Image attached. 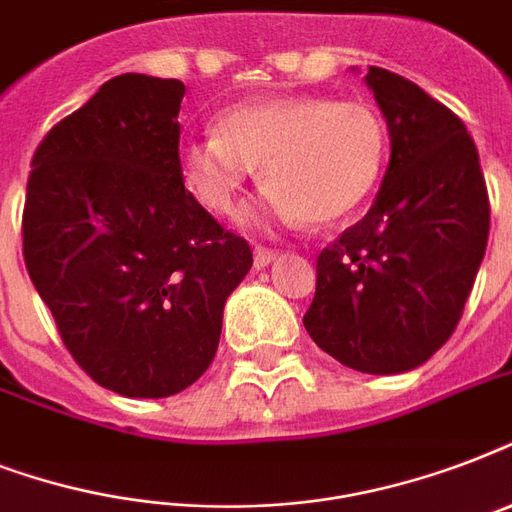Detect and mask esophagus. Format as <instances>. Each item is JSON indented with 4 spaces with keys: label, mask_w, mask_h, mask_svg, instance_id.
Instances as JSON below:
<instances>
[{
    "label": "esophagus",
    "mask_w": 512,
    "mask_h": 512,
    "mask_svg": "<svg viewBox=\"0 0 512 512\" xmlns=\"http://www.w3.org/2000/svg\"><path fill=\"white\" fill-rule=\"evenodd\" d=\"M276 257H279V252H276V249L257 247L255 249V268L257 271H260V268H268V265H271Z\"/></svg>",
    "instance_id": "34e87169"
}]
</instances>
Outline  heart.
<instances>
[{
  "label": "heart",
  "instance_id": "heart-1",
  "mask_svg": "<svg viewBox=\"0 0 512 512\" xmlns=\"http://www.w3.org/2000/svg\"><path fill=\"white\" fill-rule=\"evenodd\" d=\"M388 148L382 116L364 100L321 95L271 98L228 108L217 138L180 146V177L201 207L231 215L252 167L268 185L249 225L337 223L380 180Z\"/></svg>",
  "mask_w": 512,
  "mask_h": 512
}]
</instances>
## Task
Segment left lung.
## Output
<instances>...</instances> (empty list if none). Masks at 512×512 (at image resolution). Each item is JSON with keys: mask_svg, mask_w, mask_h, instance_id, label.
Here are the masks:
<instances>
[{"mask_svg": "<svg viewBox=\"0 0 512 512\" xmlns=\"http://www.w3.org/2000/svg\"><path fill=\"white\" fill-rule=\"evenodd\" d=\"M364 82L388 122V170L369 212L316 260L303 324L340 364L401 374L457 329L489 241V193L460 116L385 68Z\"/></svg>", "mask_w": 512, "mask_h": 512, "instance_id": "8db88e82", "label": "left lung"}]
</instances>
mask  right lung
<instances>
[{"mask_svg":"<svg viewBox=\"0 0 512 512\" xmlns=\"http://www.w3.org/2000/svg\"><path fill=\"white\" fill-rule=\"evenodd\" d=\"M185 84L108 79L31 159L23 257L74 361L103 388L164 398L217 353L252 249L185 191Z\"/></svg>","mask_w":512,"mask_h":512,"instance_id":"obj_1","label":"right lung"}]
</instances>
